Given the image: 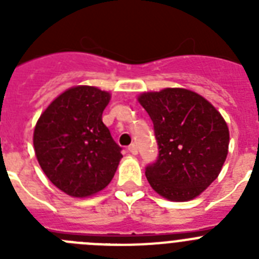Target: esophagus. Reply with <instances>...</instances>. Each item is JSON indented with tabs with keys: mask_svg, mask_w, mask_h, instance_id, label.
<instances>
[{
	"mask_svg": "<svg viewBox=\"0 0 259 259\" xmlns=\"http://www.w3.org/2000/svg\"><path fill=\"white\" fill-rule=\"evenodd\" d=\"M128 152L131 153V154L136 155L137 154V146L135 144H131V145L128 146Z\"/></svg>",
	"mask_w": 259,
	"mask_h": 259,
	"instance_id": "34e87169",
	"label": "esophagus"
}]
</instances>
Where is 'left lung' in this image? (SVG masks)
<instances>
[{"label":"left lung","mask_w":259,"mask_h":259,"mask_svg":"<svg viewBox=\"0 0 259 259\" xmlns=\"http://www.w3.org/2000/svg\"><path fill=\"white\" fill-rule=\"evenodd\" d=\"M137 101L149 114L159 155L146 167L150 187L168 201L198 197L221 174L228 154V125L206 98L185 88L144 92Z\"/></svg>","instance_id":"1"}]
</instances>
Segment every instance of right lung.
<instances>
[{"label":"right lung","instance_id":"add662e5","mask_svg":"<svg viewBox=\"0 0 259 259\" xmlns=\"http://www.w3.org/2000/svg\"><path fill=\"white\" fill-rule=\"evenodd\" d=\"M110 98L97 87H71L50 102L35 125L38 164L71 197H91L106 188L123 157L102 122Z\"/></svg>","mask_w":259,"mask_h":259}]
</instances>
